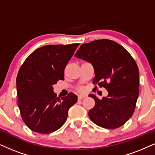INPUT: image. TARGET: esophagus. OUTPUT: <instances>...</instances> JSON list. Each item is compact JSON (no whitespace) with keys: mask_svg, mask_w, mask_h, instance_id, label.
<instances>
[{"mask_svg":"<svg viewBox=\"0 0 155 155\" xmlns=\"http://www.w3.org/2000/svg\"><path fill=\"white\" fill-rule=\"evenodd\" d=\"M84 98H85V96H84V95H79V96H78V99H79V101L81 100V99H84Z\"/></svg>","mask_w":155,"mask_h":155,"instance_id":"obj_1","label":"esophagus"}]
</instances>
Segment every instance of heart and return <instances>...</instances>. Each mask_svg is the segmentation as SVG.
<instances>
[{"label":"heart","mask_w":155,"mask_h":155,"mask_svg":"<svg viewBox=\"0 0 155 155\" xmlns=\"http://www.w3.org/2000/svg\"><path fill=\"white\" fill-rule=\"evenodd\" d=\"M80 91H84V89H82V88H81V89H80Z\"/></svg>","instance_id":"obj_1"}]
</instances>
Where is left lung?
Wrapping results in <instances>:
<instances>
[{
	"label": "left lung",
	"mask_w": 155,
	"mask_h": 155,
	"mask_svg": "<svg viewBox=\"0 0 155 155\" xmlns=\"http://www.w3.org/2000/svg\"><path fill=\"white\" fill-rule=\"evenodd\" d=\"M75 56L92 64L93 84L108 91L101 100L89 95L95 101L88 114L90 119L106 129L122 126L132 116L139 96V68L134 58L124 47L109 39L82 44Z\"/></svg>",
	"instance_id": "obj_1"
}]
</instances>
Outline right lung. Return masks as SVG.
I'll return each mask as SVG.
<instances>
[{
    "label": "right lung",
    "instance_id": "right-lung-1",
    "mask_svg": "<svg viewBox=\"0 0 155 155\" xmlns=\"http://www.w3.org/2000/svg\"><path fill=\"white\" fill-rule=\"evenodd\" d=\"M79 44L47 45L37 48L21 66L16 78L18 104L23 121L41 134L57 130L67 119L77 96L57 97L53 85L64 80V68Z\"/></svg>",
    "mask_w": 155,
    "mask_h": 155
}]
</instances>
